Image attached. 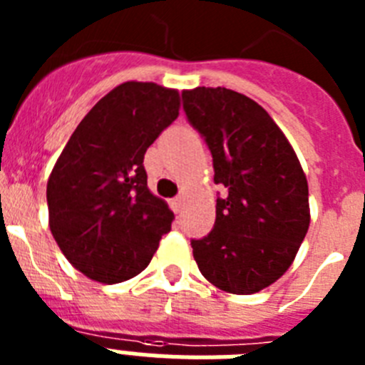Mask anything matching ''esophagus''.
Returning <instances> with one entry per match:
<instances>
[{
    "label": "esophagus",
    "instance_id": "34e87169",
    "mask_svg": "<svg viewBox=\"0 0 365 365\" xmlns=\"http://www.w3.org/2000/svg\"><path fill=\"white\" fill-rule=\"evenodd\" d=\"M182 201H185V199L180 197H175V199H172V201H170V205H172V210L175 212V214H179L180 210H182Z\"/></svg>",
    "mask_w": 365,
    "mask_h": 365
}]
</instances>
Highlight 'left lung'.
I'll return each instance as SVG.
<instances>
[{"label": "left lung", "instance_id": "left-lung-1", "mask_svg": "<svg viewBox=\"0 0 365 365\" xmlns=\"http://www.w3.org/2000/svg\"><path fill=\"white\" fill-rule=\"evenodd\" d=\"M182 100L210 148L215 185L228 190L217 199L210 234L192 240L195 263L221 291H263L292 265L309 230L307 177L285 133L252 98L195 87Z\"/></svg>", "mask_w": 365, "mask_h": 365}]
</instances>
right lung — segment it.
Returning a JSON list of instances; mask_svg holds the SVG:
<instances>
[{
  "instance_id": "right-lung-1",
  "label": "right lung",
  "mask_w": 365,
  "mask_h": 365,
  "mask_svg": "<svg viewBox=\"0 0 365 365\" xmlns=\"http://www.w3.org/2000/svg\"><path fill=\"white\" fill-rule=\"evenodd\" d=\"M177 89L124 82L87 113L47 180L49 228L71 265L120 283L150 265L173 212L148 188L144 153L179 117Z\"/></svg>"
}]
</instances>
